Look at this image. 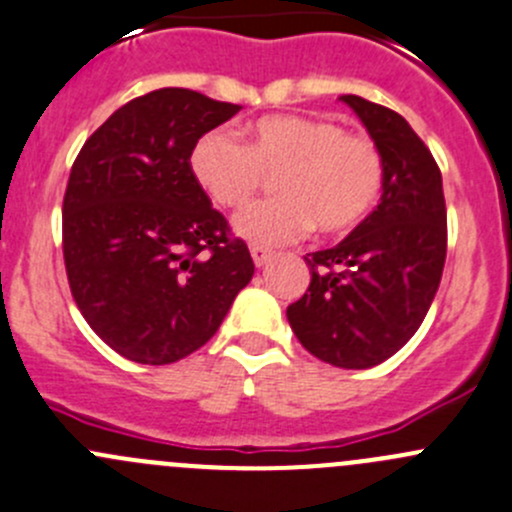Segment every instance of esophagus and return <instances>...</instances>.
I'll return each mask as SVG.
<instances>
[{"label": "esophagus", "instance_id": "34e87169", "mask_svg": "<svg viewBox=\"0 0 512 512\" xmlns=\"http://www.w3.org/2000/svg\"><path fill=\"white\" fill-rule=\"evenodd\" d=\"M251 258H254L256 266H266V263L273 258V251H268V249H263V246L254 244V246H251Z\"/></svg>", "mask_w": 512, "mask_h": 512}]
</instances>
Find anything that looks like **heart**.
Instances as JSON below:
<instances>
[{
	"label": "heart",
	"instance_id": "b5f03b06",
	"mask_svg": "<svg viewBox=\"0 0 512 512\" xmlns=\"http://www.w3.org/2000/svg\"><path fill=\"white\" fill-rule=\"evenodd\" d=\"M196 184L224 209H244L276 179L281 199L236 216V234L256 246L321 234H346L376 206L383 161L368 136L321 116L276 114L249 126V144L231 131L201 136L191 151Z\"/></svg>",
	"mask_w": 512,
	"mask_h": 512
}]
</instances>
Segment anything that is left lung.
<instances>
[{"instance_id":"left-lung-1","label":"left lung","mask_w":512,"mask_h":512,"mask_svg":"<svg viewBox=\"0 0 512 512\" xmlns=\"http://www.w3.org/2000/svg\"><path fill=\"white\" fill-rule=\"evenodd\" d=\"M383 161V194L338 246L306 254L308 291L286 308L308 353L338 368H371L421 328L440 276L448 226L433 154L401 114L363 96H341Z\"/></svg>"}]
</instances>
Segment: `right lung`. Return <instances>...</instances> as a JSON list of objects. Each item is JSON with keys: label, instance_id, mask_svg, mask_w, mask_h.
I'll return each mask as SVG.
<instances>
[{"label": "right lung", "instance_id": "right-lung-1", "mask_svg": "<svg viewBox=\"0 0 512 512\" xmlns=\"http://www.w3.org/2000/svg\"><path fill=\"white\" fill-rule=\"evenodd\" d=\"M239 104L156 89L116 109L69 174L62 246L91 331L129 361L164 366L204 346L254 276L249 246L191 174V151Z\"/></svg>", "mask_w": 512, "mask_h": 512}]
</instances>
